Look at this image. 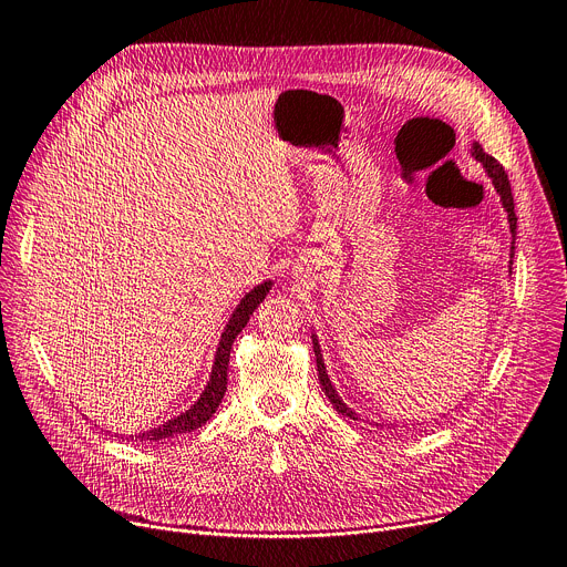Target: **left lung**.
Instances as JSON below:
<instances>
[{"mask_svg": "<svg viewBox=\"0 0 567 567\" xmlns=\"http://www.w3.org/2000/svg\"><path fill=\"white\" fill-rule=\"evenodd\" d=\"M471 154L480 161V164L484 166V171H487L496 194L501 196V203L507 212V221H509V233H512V247H509V258H515V235H517V214H515V198H512V188H509V179H507V173L503 171V166L498 164V161L494 156H489L487 152H484L477 143H473V150ZM512 265V262H509ZM313 341V353H316V367H318V381H320V388L322 392H326V396L330 399L332 406L343 415V417H350V420H358V413L350 411L346 403L341 401V396L337 394V390L332 388V381L328 379V371H326V362H322V355H320V346H318V339L316 334L311 337Z\"/></svg>", "mask_w": 567, "mask_h": 567, "instance_id": "left-lung-1", "label": "left lung"}]
</instances>
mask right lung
Segmentation results:
<instances>
[{
  "label": "right lung",
  "instance_id": "obj_1",
  "mask_svg": "<svg viewBox=\"0 0 567 567\" xmlns=\"http://www.w3.org/2000/svg\"><path fill=\"white\" fill-rule=\"evenodd\" d=\"M269 288H272V281H262L254 290H249L245 298L239 300L237 309L233 311V316L228 320L226 330L221 332V341H219V348H217V355H214V364H212L207 388L203 390L200 399L194 403V406L188 409V411H184V413H179L177 417L164 422V424H158V426H154L150 431H143V434H138V436H128L131 441L136 439V441L156 443V441H164V439H173V436L186 434V431H194V429L203 426L214 413H217L219 403H221V399L226 394V388H228V362H230L233 341H235V337L241 330H245L251 313L265 300V295L269 292Z\"/></svg>",
  "mask_w": 567,
  "mask_h": 567
}]
</instances>
